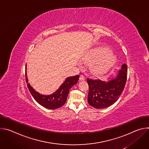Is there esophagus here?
<instances>
[{
  "label": "esophagus",
  "mask_w": 149,
  "mask_h": 149,
  "mask_svg": "<svg viewBox=\"0 0 149 149\" xmlns=\"http://www.w3.org/2000/svg\"><path fill=\"white\" fill-rule=\"evenodd\" d=\"M86 79V77H85L83 75H81L79 77V80L80 81H84Z\"/></svg>",
  "instance_id": "1"
}]
</instances>
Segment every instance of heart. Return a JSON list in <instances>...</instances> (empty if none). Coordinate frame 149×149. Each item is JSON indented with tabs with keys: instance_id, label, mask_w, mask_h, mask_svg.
I'll use <instances>...</instances> for the list:
<instances>
[{
	"instance_id": "heart-1",
	"label": "heart",
	"mask_w": 149,
	"mask_h": 149,
	"mask_svg": "<svg viewBox=\"0 0 149 149\" xmlns=\"http://www.w3.org/2000/svg\"><path fill=\"white\" fill-rule=\"evenodd\" d=\"M85 59L90 63H93L91 70L93 73L98 75L107 72L116 62V56L107 48L96 49Z\"/></svg>"
}]
</instances>
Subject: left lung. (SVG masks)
<instances>
[{
	"label": "left lung",
	"instance_id": "left-lung-1",
	"mask_svg": "<svg viewBox=\"0 0 149 149\" xmlns=\"http://www.w3.org/2000/svg\"><path fill=\"white\" fill-rule=\"evenodd\" d=\"M127 77V65L124 63L116 77L108 82L87 78L88 104L98 109L107 108L113 104L124 90Z\"/></svg>",
	"mask_w": 149,
	"mask_h": 149
}]
</instances>
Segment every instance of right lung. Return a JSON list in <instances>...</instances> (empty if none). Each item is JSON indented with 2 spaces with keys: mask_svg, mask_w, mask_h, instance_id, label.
Returning <instances> with one entry per match:
<instances>
[{
  "mask_svg": "<svg viewBox=\"0 0 149 149\" xmlns=\"http://www.w3.org/2000/svg\"><path fill=\"white\" fill-rule=\"evenodd\" d=\"M26 82H27L28 88L34 99L42 106L48 109H56L64 104L67 101L70 88L76 84L78 81L79 76L78 75L68 77L59 88L54 94L49 95H44L36 92L31 86L28 84V80L26 77V71L25 70Z\"/></svg>",
  "mask_w": 149,
  "mask_h": 149,
  "instance_id": "right-lung-1",
  "label": "right lung"
}]
</instances>
